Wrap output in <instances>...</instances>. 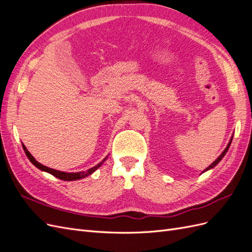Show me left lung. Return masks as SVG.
<instances>
[{
  "mask_svg": "<svg viewBox=\"0 0 252 252\" xmlns=\"http://www.w3.org/2000/svg\"><path fill=\"white\" fill-rule=\"evenodd\" d=\"M232 138H233V136H231V138H230V141L228 142V144H227V147H226V149L223 151V153L221 154V155L220 156H219L214 162H213V163L212 164H210L207 168H205L204 170H203V172L202 173H204V172H206V170H208V169H210V168H213V167H215L218 163H219V162H220L221 160H222V158L225 156V154L227 153V151H228V149H229V147H230V144H231V141H232Z\"/></svg>",
  "mask_w": 252,
  "mask_h": 252,
  "instance_id": "left-lung-1",
  "label": "left lung"
}]
</instances>
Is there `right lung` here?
Here are the masks:
<instances>
[{"label": "right lung", "instance_id": "add662e5", "mask_svg": "<svg viewBox=\"0 0 252 252\" xmlns=\"http://www.w3.org/2000/svg\"><path fill=\"white\" fill-rule=\"evenodd\" d=\"M23 145V149H24V151H25V154H26V156L28 157V159L31 161V163L33 164L34 166H36L38 169H40V170H43V172H46V173H49V174H51L52 176H54V177H56V178H59V179H61V180H63V181H74V180H78V179H83V178H86V177H88V176H90L91 174H93L95 170L98 168V167H100V165L103 163V162L107 160V158H108V156L105 157L101 162H99L98 164H96L95 166H93V167H91V168H89L88 170H86V172H78V173H64V172H61V170H56V169H53V168H50V167H47V166H45V165H43V164H40L39 162H37L35 159H34V157L31 155V154L28 152V150L26 149V147L24 144H22Z\"/></svg>", "mask_w": 252, "mask_h": 252}]
</instances>
